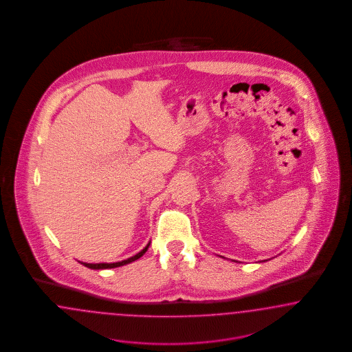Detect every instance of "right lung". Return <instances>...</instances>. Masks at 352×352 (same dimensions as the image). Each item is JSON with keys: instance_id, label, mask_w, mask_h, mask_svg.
Returning a JSON list of instances; mask_svg holds the SVG:
<instances>
[{"instance_id": "obj_1", "label": "right lung", "mask_w": 352, "mask_h": 352, "mask_svg": "<svg viewBox=\"0 0 352 352\" xmlns=\"http://www.w3.org/2000/svg\"><path fill=\"white\" fill-rule=\"evenodd\" d=\"M148 245L146 246L142 252H139L138 254H135L134 256H131V258H129L126 261H121V262H116V263H82L81 262V265H84V266L87 267V268H91V270H104V268H115V267L124 266V265H128L130 262H134V261H137L138 258L143 256L146 252H147V249H148Z\"/></svg>"}]
</instances>
